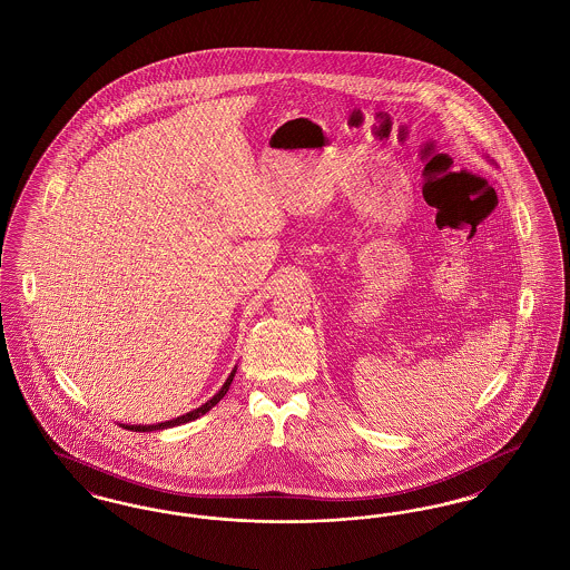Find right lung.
I'll return each instance as SVG.
<instances>
[{
	"instance_id": "right-lung-1",
	"label": "right lung",
	"mask_w": 570,
	"mask_h": 570,
	"mask_svg": "<svg viewBox=\"0 0 570 570\" xmlns=\"http://www.w3.org/2000/svg\"><path fill=\"white\" fill-rule=\"evenodd\" d=\"M235 372L237 370H233L230 372V376H228V380L224 382V386L217 391L216 395L207 402V404H203L200 407H196V410H191V412H188V414H184V416H177V419H173V421H166V423H158V425H138V428H128V430H132V432H154V430H164V428H175V425H181V423H190V421H194V419H198V416H203L205 412H209L212 407L216 406L217 402L226 395V391H228V386H230V382H233V379H235Z\"/></svg>"
}]
</instances>
